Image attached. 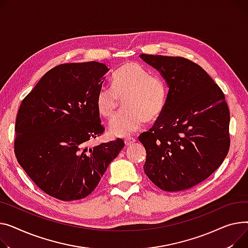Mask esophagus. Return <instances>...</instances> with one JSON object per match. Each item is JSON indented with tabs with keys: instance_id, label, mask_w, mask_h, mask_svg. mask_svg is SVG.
Listing matches in <instances>:
<instances>
[{
	"instance_id": "esophagus-1",
	"label": "esophagus",
	"mask_w": 248,
	"mask_h": 248,
	"mask_svg": "<svg viewBox=\"0 0 248 248\" xmlns=\"http://www.w3.org/2000/svg\"><path fill=\"white\" fill-rule=\"evenodd\" d=\"M135 141H136V139L134 137H127L125 139V145L126 146H129V145H132Z\"/></svg>"
}]
</instances>
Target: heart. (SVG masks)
I'll return each instance as SVG.
<instances>
[{
  "label": "heart",
  "mask_w": 248,
  "mask_h": 248,
  "mask_svg": "<svg viewBox=\"0 0 248 248\" xmlns=\"http://www.w3.org/2000/svg\"><path fill=\"white\" fill-rule=\"evenodd\" d=\"M124 102L125 110L110 123V133L126 137L140 129L144 123L159 119L167 103L164 81L144 69L140 64L128 62L112 76V88L103 87L96 96L98 113L111 119Z\"/></svg>",
  "instance_id": "obj_1"
}]
</instances>
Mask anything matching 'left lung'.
I'll return each instance as SVG.
<instances>
[{
    "label": "left lung",
    "instance_id": "left-lung-1",
    "mask_svg": "<svg viewBox=\"0 0 248 248\" xmlns=\"http://www.w3.org/2000/svg\"><path fill=\"white\" fill-rule=\"evenodd\" d=\"M169 87L164 112L139 136L143 166L164 191H181L208 178L229 147L230 113L222 90L196 63L183 57L141 54Z\"/></svg>",
    "mask_w": 248,
    "mask_h": 248
}]
</instances>
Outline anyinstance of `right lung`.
Masks as SVG:
<instances>
[{
	"label": "right lung",
	"instance_id": "right-lung-1",
	"mask_svg": "<svg viewBox=\"0 0 248 248\" xmlns=\"http://www.w3.org/2000/svg\"><path fill=\"white\" fill-rule=\"evenodd\" d=\"M99 62L56 66L22 101L15 126L19 164L46 194L62 201L91 194L124 141L87 143L103 134L96 96L106 73Z\"/></svg>",
	"mask_w": 248,
	"mask_h": 248
}]
</instances>
